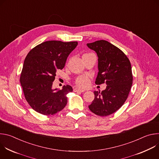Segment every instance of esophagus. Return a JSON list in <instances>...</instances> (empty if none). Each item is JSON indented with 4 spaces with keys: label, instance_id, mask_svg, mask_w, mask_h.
<instances>
[{
    "label": "esophagus",
    "instance_id": "obj_1",
    "mask_svg": "<svg viewBox=\"0 0 159 159\" xmlns=\"http://www.w3.org/2000/svg\"><path fill=\"white\" fill-rule=\"evenodd\" d=\"M74 92H80V93H83V92L85 91L84 90L79 89H77V88H75V89H74Z\"/></svg>",
    "mask_w": 159,
    "mask_h": 159
}]
</instances>
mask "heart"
<instances>
[{
	"label": "heart",
	"mask_w": 159,
	"mask_h": 159,
	"mask_svg": "<svg viewBox=\"0 0 159 159\" xmlns=\"http://www.w3.org/2000/svg\"><path fill=\"white\" fill-rule=\"evenodd\" d=\"M90 80L87 75H81L76 80V84L79 87L85 88L89 84Z\"/></svg>",
	"instance_id": "obj_1"
}]
</instances>
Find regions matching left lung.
<instances>
[{"instance_id": "obj_1", "label": "left lung", "mask_w": 159, "mask_h": 159, "mask_svg": "<svg viewBox=\"0 0 159 159\" xmlns=\"http://www.w3.org/2000/svg\"><path fill=\"white\" fill-rule=\"evenodd\" d=\"M87 46L98 57L96 84L107 85L102 92H94V99L89 108L98 116H108L118 110L128 96L133 83L131 63L121 50L107 41H96Z\"/></svg>"}]
</instances>
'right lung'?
<instances>
[{
    "label": "right lung",
    "instance_id": "add662e5",
    "mask_svg": "<svg viewBox=\"0 0 159 159\" xmlns=\"http://www.w3.org/2000/svg\"><path fill=\"white\" fill-rule=\"evenodd\" d=\"M77 44V41H48L37 45L27 55L20 82L26 100L40 114L55 115L66 105V95L72 92V87L66 85L61 90L53 89V82L57 70L63 69Z\"/></svg>",
    "mask_w": 159,
    "mask_h": 159
}]
</instances>
